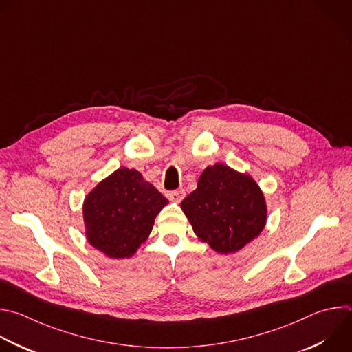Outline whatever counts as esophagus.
I'll return each mask as SVG.
<instances>
[{
  "label": "esophagus",
  "mask_w": 352,
  "mask_h": 352,
  "mask_svg": "<svg viewBox=\"0 0 352 352\" xmlns=\"http://www.w3.org/2000/svg\"><path fill=\"white\" fill-rule=\"evenodd\" d=\"M184 197H185V190L184 189H177V190H173V192L168 193V199L171 201H175V203H179Z\"/></svg>",
  "instance_id": "1"
}]
</instances>
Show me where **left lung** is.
<instances>
[{
    "instance_id": "left-lung-1",
    "label": "left lung",
    "mask_w": 352,
    "mask_h": 352,
    "mask_svg": "<svg viewBox=\"0 0 352 352\" xmlns=\"http://www.w3.org/2000/svg\"><path fill=\"white\" fill-rule=\"evenodd\" d=\"M195 235L219 254H232L265 228L264 192L248 173L215 163L203 170L197 188L181 203Z\"/></svg>"
}]
</instances>
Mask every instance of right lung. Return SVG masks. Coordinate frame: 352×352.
I'll use <instances>...</instances> for the list:
<instances>
[{"label":"right lung","mask_w":352,"mask_h":352,"mask_svg":"<svg viewBox=\"0 0 352 352\" xmlns=\"http://www.w3.org/2000/svg\"><path fill=\"white\" fill-rule=\"evenodd\" d=\"M167 203L140 171L120 167L84 199L85 238L109 258H130L146 242L156 215Z\"/></svg>","instance_id":"obj_1"}]
</instances>
